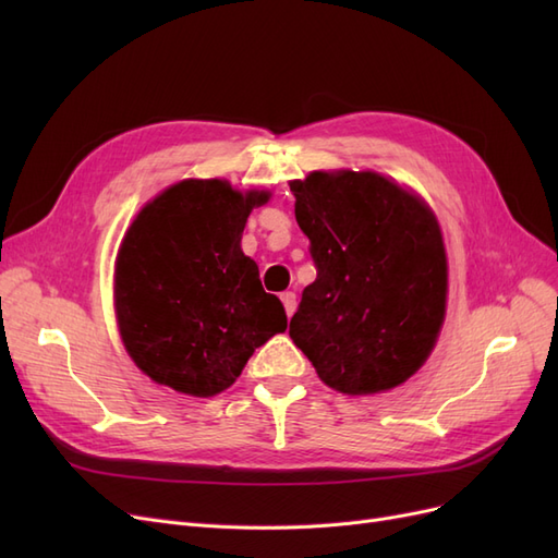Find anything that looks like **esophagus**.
I'll return each mask as SVG.
<instances>
[{
  "label": "esophagus",
  "instance_id": "1",
  "mask_svg": "<svg viewBox=\"0 0 558 558\" xmlns=\"http://www.w3.org/2000/svg\"><path fill=\"white\" fill-rule=\"evenodd\" d=\"M281 302H283V310H286V314L293 316V312H295V307H298L295 293H293V291H286V293H281Z\"/></svg>",
  "mask_w": 558,
  "mask_h": 558
}]
</instances>
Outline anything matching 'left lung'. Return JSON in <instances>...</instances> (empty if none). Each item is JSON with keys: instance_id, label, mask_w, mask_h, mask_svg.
<instances>
[{"instance_id": "left-lung-1", "label": "left lung", "mask_w": 558, "mask_h": 558, "mask_svg": "<svg viewBox=\"0 0 558 558\" xmlns=\"http://www.w3.org/2000/svg\"><path fill=\"white\" fill-rule=\"evenodd\" d=\"M316 279L289 335L320 381L381 393L426 363L447 310V253L433 209L377 172L291 181Z\"/></svg>"}]
</instances>
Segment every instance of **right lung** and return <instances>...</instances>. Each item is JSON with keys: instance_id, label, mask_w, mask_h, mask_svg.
Wrapping results in <instances>:
<instances>
[{"instance_id": "right-lung-1", "label": "right lung", "mask_w": 558, "mask_h": 558, "mask_svg": "<svg viewBox=\"0 0 558 558\" xmlns=\"http://www.w3.org/2000/svg\"><path fill=\"white\" fill-rule=\"evenodd\" d=\"M267 191L185 179L137 214L118 248L113 305L121 340L144 375L209 398L242 375L253 351L289 326L240 246Z\"/></svg>"}]
</instances>
